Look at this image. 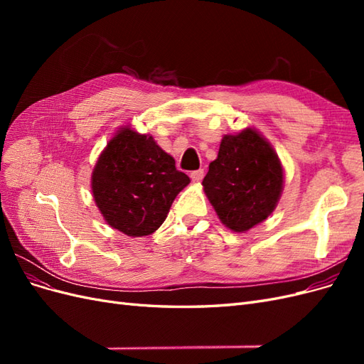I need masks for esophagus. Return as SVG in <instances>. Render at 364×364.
Here are the masks:
<instances>
[{"label":"esophagus","instance_id":"34e87169","mask_svg":"<svg viewBox=\"0 0 364 364\" xmlns=\"http://www.w3.org/2000/svg\"><path fill=\"white\" fill-rule=\"evenodd\" d=\"M190 178H191V181H193V182H200V181L203 179V170L200 168V170H196V171H191V174H190Z\"/></svg>","mask_w":364,"mask_h":364}]
</instances>
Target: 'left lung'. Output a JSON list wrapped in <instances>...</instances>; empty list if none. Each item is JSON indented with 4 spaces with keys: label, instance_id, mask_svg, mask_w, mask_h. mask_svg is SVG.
<instances>
[{
    "label": "left lung",
    "instance_id": "8db88e82",
    "mask_svg": "<svg viewBox=\"0 0 364 364\" xmlns=\"http://www.w3.org/2000/svg\"><path fill=\"white\" fill-rule=\"evenodd\" d=\"M202 185L220 222L234 232H246L277 208L284 168L270 142L255 127H246L222 138Z\"/></svg>",
    "mask_w": 364,
    "mask_h": 364
}]
</instances>
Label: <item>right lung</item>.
I'll return each mask as SVG.
<instances>
[{
	"mask_svg": "<svg viewBox=\"0 0 364 364\" xmlns=\"http://www.w3.org/2000/svg\"><path fill=\"white\" fill-rule=\"evenodd\" d=\"M151 135L121 126L98 156L91 190L105 222L129 237H146L167 218L190 178Z\"/></svg>",
	"mask_w": 364,
	"mask_h": 364,
	"instance_id": "add662e5",
	"label": "right lung"
}]
</instances>
